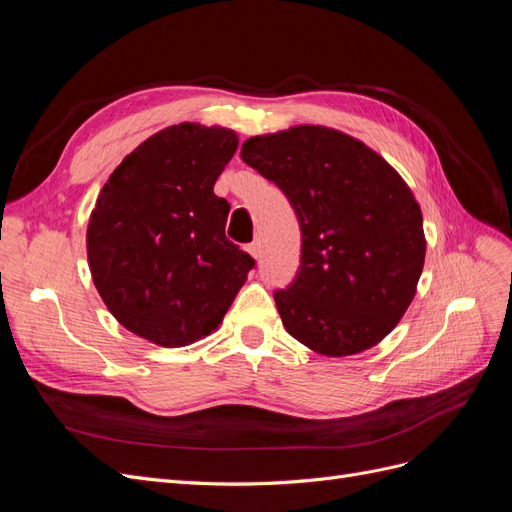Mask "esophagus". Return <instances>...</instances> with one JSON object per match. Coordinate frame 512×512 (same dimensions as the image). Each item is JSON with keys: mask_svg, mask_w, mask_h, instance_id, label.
Returning a JSON list of instances; mask_svg holds the SVG:
<instances>
[{"mask_svg": "<svg viewBox=\"0 0 512 512\" xmlns=\"http://www.w3.org/2000/svg\"><path fill=\"white\" fill-rule=\"evenodd\" d=\"M247 252H250L256 260L260 258V243L258 241H252L250 245H247Z\"/></svg>", "mask_w": 512, "mask_h": 512, "instance_id": "esophagus-1", "label": "esophagus"}]
</instances>
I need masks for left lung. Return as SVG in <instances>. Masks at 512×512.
Here are the masks:
<instances>
[{"instance_id":"8db88e82","label":"left lung","mask_w":512,"mask_h":512,"mask_svg":"<svg viewBox=\"0 0 512 512\" xmlns=\"http://www.w3.org/2000/svg\"><path fill=\"white\" fill-rule=\"evenodd\" d=\"M241 160L280 188L301 226V267L275 290L286 331L324 356L389 335L425 262L421 207L397 170L356 138L322 126L252 136Z\"/></svg>"}]
</instances>
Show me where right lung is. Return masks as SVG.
Returning a JSON list of instances; mask_svg holds the SVG:
<instances>
[{
  "instance_id": "obj_1",
  "label": "right lung",
  "mask_w": 512,
  "mask_h": 512,
  "mask_svg": "<svg viewBox=\"0 0 512 512\" xmlns=\"http://www.w3.org/2000/svg\"><path fill=\"white\" fill-rule=\"evenodd\" d=\"M239 138L179 123L113 170L87 226L94 284L119 324L175 348L218 329L254 258L226 239L230 205L213 194Z\"/></svg>"
}]
</instances>
